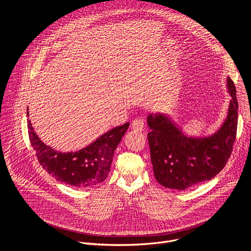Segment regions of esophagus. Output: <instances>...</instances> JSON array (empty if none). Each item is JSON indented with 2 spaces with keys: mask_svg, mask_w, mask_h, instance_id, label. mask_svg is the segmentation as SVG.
<instances>
[{
  "mask_svg": "<svg viewBox=\"0 0 251 251\" xmlns=\"http://www.w3.org/2000/svg\"><path fill=\"white\" fill-rule=\"evenodd\" d=\"M131 128L137 132H142L144 130V119L137 118L131 123Z\"/></svg>",
  "mask_w": 251,
  "mask_h": 251,
  "instance_id": "esophagus-1",
  "label": "esophagus"
}]
</instances>
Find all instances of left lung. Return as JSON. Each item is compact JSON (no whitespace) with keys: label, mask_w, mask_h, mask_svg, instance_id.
<instances>
[{"label":"left lung","mask_w":251,"mask_h":251,"mask_svg":"<svg viewBox=\"0 0 251 251\" xmlns=\"http://www.w3.org/2000/svg\"><path fill=\"white\" fill-rule=\"evenodd\" d=\"M226 86L231 97L226 118L209 136L185 134L165 113L148 116L151 162L160 185L168 189L186 190L211 180L224 169L233 149L238 116L236 90L229 77Z\"/></svg>","instance_id":"1"}]
</instances>
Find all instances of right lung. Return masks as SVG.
<instances>
[{
  "label": "right lung",
  "mask_w": 251,
  "mask_h": 251,
  "mask_svg": "<svg viewBox=\"0 0 251 251\" xmlns=\"http://www.w3.org/2000/svg\"><path fill=\"white\" fill-rule=\"evenodd\" d=\"M128 127L129 123H125L104 133L79 151L62 153L42 142L27 119L30 144L42 167L56 181L77 188H90L105 180L114 151Z\"/></svg>",
  "instance_id": "add662e5"
}]
</instances>
